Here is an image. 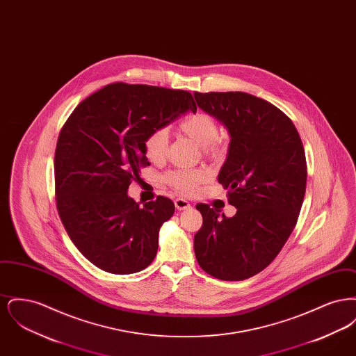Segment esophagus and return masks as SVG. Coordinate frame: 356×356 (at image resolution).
<instances>
[{
	"mask_svg": "<svg viewBox=\"0 0 356 356\" xmlns=\"http://www.w3.org/2000/svg\"><path fill=\"white\" fill-rule=\"evenodd\" d=\"M175 205H176V208H177L179 211H184V209L191 208V204H189V202H186V199H180V197L175 200Z\"/></svg>",
	"mask_w": 356,
	"mask_h": 356,
	"instance_id": "34e87169",
	"label": "esophagus"
}]
</instances>
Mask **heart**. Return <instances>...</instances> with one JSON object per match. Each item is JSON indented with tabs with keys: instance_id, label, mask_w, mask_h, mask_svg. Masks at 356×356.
<instances>
[{
	"instance_id": "heart-1",
	"label": "heart",
	"mask_w": 356,
	"mask_h": 356,
	"mask_svg": "<svg viewBox=\"0 0 356 356\" xmlns=\"http://www.w3.org/2000/svg\"><path fill=\"white\" fill-rule=\"evenodd\" d=\"M180 129L184 135L192 138L204 152L211 156H220L224 152V145L218 138L219 124L211 115L197 112L180 122ZM168 148V131L157 128L152 131L144 143L145 156L152 163H160L165 159ZM205 177V173L200 170H175L167 175V181L180 192L191 193L196 189Z\"/></svg>"
}]
</instances>
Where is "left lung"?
Wrapping results in <instances>:
<instances>
[{"instance_id":"obj_1","label":"left lung","mask_w":356,"mask_h":356,"mask_svg":"<svg viewBox=\"0 0 356 356\" xmlns=\"http://www.w3.org/2000/svg\"><path fill=\"white\" fill-rule=\"evenodd\" d=\"M197 106L229 134L218 175L236 208L227 218L197 204L203 227L193 248L204 271L244 280L263 271L292 234L305 199L307 164L300 136L279 108L244 92H195Z\"/></svg>"}]
</instances>
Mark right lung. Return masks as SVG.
Here are the masks:
<instances>
[{"mask_svg":"<svg viewBox=\"0 0 356 356\" xmlns=\"http://www.w3.org/2000/svg\"><path fill=\"white\" fill-rule=\"evenodd\" d=\"M188 111L197 106L186 90L116 83L80 102L64 124L54 154L58 215L77 250L102 271L135 273L157 254L175 204L159 196L140 207L127 192L151 164L145 138Z\"/></svg>","mask_w":356,"mask_h":356,"instance_id":"add662e5","label":"right lung"}]
</instances>
